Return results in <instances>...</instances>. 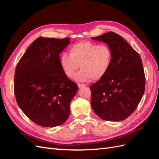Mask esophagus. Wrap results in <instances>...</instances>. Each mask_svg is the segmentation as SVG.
Masks as SVG:
<instances>
[{
    "mask_svg": "<svg viewBox=\"0 0 159 159\" xmlns=\"http://www.w3.org/2000/svg\"><path fill=\"white\" fill-rule=\"evenodd\" d=\"M78 88H82V87H84V86H85V84H78Z\"/></svg>",
    "mask_w": 159,
    "mask_h": 159,
    "instance_id": "esophagus-1",
    "label": "esophagus"
}]
</instances>
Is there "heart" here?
Wrapping results in <instances>:
<instances>
[{"label":"heart","mask_w":159,"mask_h":159,"mask_svg":"<svg viewBox=\"0 0 159 159\" xmlns=\"http://www.w3.org/2000/svg\"><path fill=\"white\" fill-rule=\"evenodd\" d=\"M112 60L113 53L109 46L83 41L70 47V55L62 54L60 63L64 74L70 78H73L80 66L82 70L75 79L86 81L102 79L109 71Z\"/></svg>","instance_id":"1"}]
</instances>
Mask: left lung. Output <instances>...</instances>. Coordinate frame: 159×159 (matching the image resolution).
<instances>
[{
    "label": "left lung",
    "instance_id": "left-lung-1",
    "mask_svg": "<svg viewBox=\"0 0 159 159\" xmlns=\"http://www.w3.org/2000/svg\"><path fill=\"white\" fill-rule=\"evenodd\" d=\"M91 38L107 43L113 53L112 64L106 75L89 87L91 107L105 121L125 119L137 109L145 92V75L141 56L113 32Z\"/></svg>",
    "mask_w": 159,
    "mask_h": 159
}]
</instances>
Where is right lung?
<instances>
[{"mask_svg":"<svg viewBox=\"0 0 159 159\" xmlns=\"http://www.w3.org/2000/svg\"><path fill=\"white\" fill-rule=\"evenodd\" d=\"M70 40L38 38L16 65L14 91L17 104L40 126H58L69 117L70 102L78 87L64 74L60 54Z\"/></svg>","mask_w":159,"mask_h":159,"instance_id":"obj_1","label":"right lung"}]
</instances>
